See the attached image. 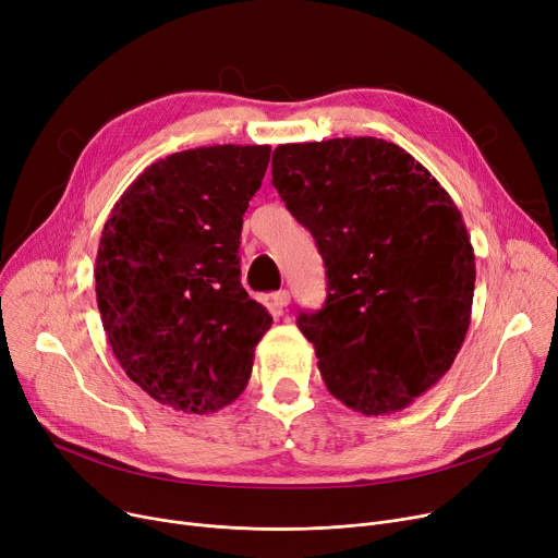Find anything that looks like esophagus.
<instances>
[{
	"label": "esophagus",
	"mask_w": 558,
	"mask_h": 558,
	"mask_svg": "<svg viewBox=\"0 0 558 558\" xmlns=\"http://www.w3.org/2000/svg\"><path fill=\"white\" fill-rule=\"evenodd\" d=\"M289 301H291L289 291H287V289H280V291H276V294H271L269 305H271V310H274L276 314H282V310L289 305Z\"/></svg>",
	"instance_id": "obj_1"
}]
</instances>
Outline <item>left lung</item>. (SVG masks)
Masks as SVG:
<instances>
[{"instance_id": "1", "label": "left lung", "mask_w": 558, "mask_h": 558, "mask_svg": "<svg viewBox=\"0 0 558 558\" xmlns=\"http://www.w3.org/2000/svg\"><path fill=\"white\" fill-rule=\"evenodd\" d=\"M274 187L326 264L328 299L301 312L328 391L366 416L409 407L441 379L471 326L475 253L461 213L398 144H280Z\"/></svg>"}]
</instances>
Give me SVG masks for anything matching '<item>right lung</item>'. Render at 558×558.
<instances>
[{
  "label": "right lung",
  "mask_w": 558,
  "mask_h": 558,
  "mask_svg": "<svg viewBox=\"0 0 558 558\" xmlns=\"http://www.w3.org/2000/svg\"><path fill=\"white\" fill-rule=\"evenodd\" d=\"M269 158V144L171 154L104 223L95 278L108 343L142 391L179 412L238 400L274 324L240 282L242 221Z\"/></svg>",
  "instance_id": "right-lung-1"
}]
</instances>
